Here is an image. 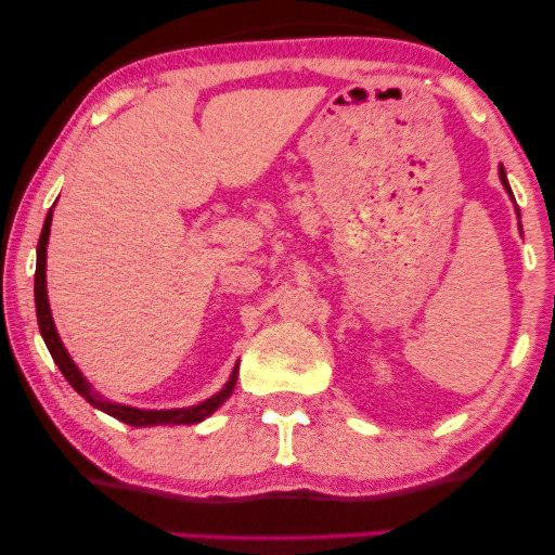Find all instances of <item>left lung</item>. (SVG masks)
I'll use <instances>...</instances> for the list:
<instances>
[{
	"mask_svg": "<svg viewBox=\"0 0 555 555\" xmlns=\"http://www.w3.org/2000/svg\"><path fill=\"white\" fill-rule=\"evenodd\" d=\"M499 179H502V184H504V189L508 192V196L514 198V194H512V186H508V181H506V171H504V167L499 165ZM516 214H519V208H516Z\"/></svg>",
	"mask_w": 555,
	"mask_h": 555,
	"instance_id": "1",
	"label": "left lung"
}]
</instances>
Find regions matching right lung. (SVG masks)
Returning <instances> with one entry per match:
<instances>
[{"label":"right lung","mask_w":555,"mask_h":555,"mask_svg":"<svg viewBox=\"0 0 555 555\" xmlns=\"http://www.w3.org/2000/svg\"><path fill=\"white\" fill-rule=\"evenodd\" d=\"M51 216H53V211L47 214V221H43L41 238H39V248H36L34 297H36V317H39L41 337H43V341H47L53 361H56V366L61 369V374L66 376L68 384L76 388L90 405L98 408V411L113 415V417H117V421H122L127 425H134V428H152V425L202 423L204 417H208L214 411H218V408H221L225 401H229V396L233 393V388H235V378H238V366L233 369L231 380L221 390H218L216 396L206 398V401L198 403V405L175 408V411H140V408H132V405L111 403V401H105V398L100 393H95L93 388H90L86 376L80 374L76 363H73V359L68 357L66 347H63V341H61L59 332H56V324H53V317H51L49 295H47V245H49V233H51Z\"/></svg>","instance_id":"add662e5"}]
</instances>
